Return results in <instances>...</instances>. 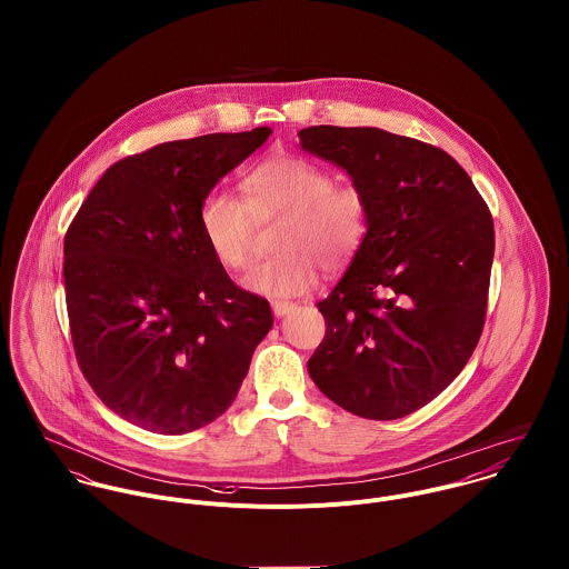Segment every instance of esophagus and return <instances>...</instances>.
Returning <instances> with one entry per match:
<instances>
[{
    "label": "esophagus",
    "instance_id": "obj_1",
    "mask_svg": "<svg viewBox=\"0 0 569 569\" xmlns=\"http://www.w3.org/2000/svg\"><path fill=\"white\" fill-rule=\"evenodd\" d=\"M293 302H289V300H271V311L280 318V316H287V313H291L293 311Z\"/></svg>",
    "mask_w": 569,
    "mask_h": 569
}]
</instances>
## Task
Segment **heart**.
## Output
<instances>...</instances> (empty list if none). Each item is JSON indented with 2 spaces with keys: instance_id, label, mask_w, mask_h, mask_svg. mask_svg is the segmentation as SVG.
<instances>
[{
  "instance_id": "heart-1",
  "label": "heart",
  "mask_w": 569,
  "mask_h": 569,
  "mask_svg": "<svg viewBox=\"0 0 569 569\" xmlns=\"http://www.w3.org/2000/svg\"><path fill=\"white\" fill-rule=\"evenodd\" d=\"M282 217L273 247L278 253L258 264L244 287L264 296L309 291L326 273L346 269L370 237L372 201L355 183L298 156H273L243 177V201L226 190H210L197 210V223L214 260L243 271L251 262L256 221Z\"/></svg>"
}]
</instances>
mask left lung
Here are the masks:
<instances>
[{
  "label": "left lung",
  "mask_w": 569,
  "mask_h": 569,
  "mask_svg": "<svg viewBox=\"0 0 569 569\" xmlns=\"http://www.w3.org/2000/svg\"><path fill=\"white\" fill-rule=\"evenodd\" d=\"M302 149L372 201L370 237L318 302L309 375L346 411L395 420L433 401L471 359L495 251L487 201L442 149L372 127H309Z\"/></svg>",
  "instance_id": "1"
}]
</instances>
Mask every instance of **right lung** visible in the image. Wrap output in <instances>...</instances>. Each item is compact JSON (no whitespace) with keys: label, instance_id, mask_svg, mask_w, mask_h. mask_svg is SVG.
I'll return each instance as SVG.
<instances>
[{"label":"right lung","instance_id":"right-lung-1","mask_svg":"<svg viewBox=\"0 0 569 569\" xmlns=\"http://www.w3.org/2000/svg\"><path fill=\"white\" fill-rule=\"evenodd\" d=\"M271 129L163 142L111 163L63 241L82 377L124 420L177 436L219 418L273 325L269 302L214 260L201 199Z\"/></svg>","mask_w":569,"mask_h":569}]
</instances>
